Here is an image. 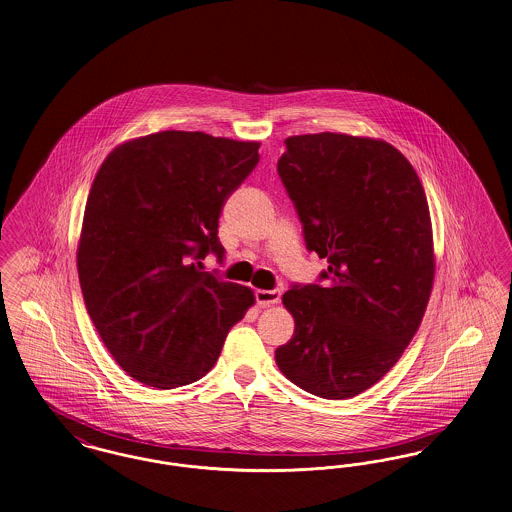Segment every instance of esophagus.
<instances>
[{"label":"esophagus","mask_w":512,"mask_h":512,"mask_svg":"<svg viewBox=\"0 0 512 512\" xmlns=\"http://www.w3.org/2000/svg\"><path fill=\"white\" fill-rule=\"evenodd\" d=\"M281 289H273V291H256V302L260 304V306H273V304H277L279 300H281Z\"/></svg>","instance_id":"esophagus-1"}]
</instances>
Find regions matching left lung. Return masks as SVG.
<instances>
[{
    "instance_id": "obj_1",
    "label": "left lung",
    "mask_w": 512,
    "mask_h": 512,
    "mask_svg": "<svg viewBox=\"0 0 512 512\" xmlns=\"http://www.w3.org/2000/svg\"><path fill=\"white\" fill-rule=\"evenodd\" d=\"M285 148L277 173L306 248L329 266L323 285L283 295L295 335L275 362L316 397L350 399L399 362L424 318L435 273L426 192L383 140L318 133Z\"/></svg>"
}]
</instances>
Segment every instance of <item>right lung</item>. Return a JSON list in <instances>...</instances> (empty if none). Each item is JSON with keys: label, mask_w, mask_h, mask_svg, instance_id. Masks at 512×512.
Masks as SVG:
<instances>
[{"label": "right lung", "mask_w": 512, "mask_h": 512, "mask_svg": "<svg viewBox=\"0 0 512 512\" xmlns=\"http://www.w3.org/2000/svg\"><path fill=\"white\" fill-rule=\"evenodd\" d=\"M258 142L163 131L117 146L86 200L77 268L86 310L136 381L175 389L206 376L252 289L204 271L219 214L260 162Z\"/></svg>", "instance_id": "1"}]
</instances>
